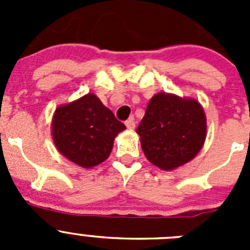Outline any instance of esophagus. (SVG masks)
<instances>
[{
	"mask_svg": "<svg viewBox=\"0 0 250 250\" xmlns=\"http://www.w3.org/2000/svg\"><path fill=\"white\" fill-rule=\"evenodd\" d=\"M125 125L129 130H134L135 129V121H134V118H130L129 120L125 121Z\"/></svg>",
	"mask_w": 250,
	"mask_h": 250,
	"instance_id": "obj_1",
	"label": "esophagus"
}]
</instances>
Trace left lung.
Returning <instances> with one entry per match:
<instances>
[{
    "label": "left lung",
    "mask_w": 250,
    "mask_h": 250,
    "mask_svg": "<svg viewBox=\"0 0 250 250\" xmlns=\"http://www.w3.org/2000/svg\"><path fill=\"white\" fill-rule=\"evenodd\" d=\"M136 132L147 160L174 170L196 156L207 138V118L194 99L159 92L149 101Z\"/></svg>",
    "instance_id": "left-lung-1"
}]
</instances>
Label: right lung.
Masks as SVG:
<instances>
[{
	"label": "right lung",
	"instance_id": "right-lung-1",
	"mask_svg": "<svg viewBox=\"0 0 250 250\" xmlns=\"http://www.w3.org/2000/svg\"><path fill=\"white\" fill-rule=\"evenodd\" d=\"M125 129L94 94L59 106L52 118V139L57 150L85 169L109 158L115 138Z\"/></svg>",
	"mask_w": 250,
	"mask_h": 250
}]
</instances>
